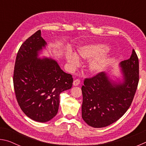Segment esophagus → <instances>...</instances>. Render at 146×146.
Masks as SVG:
<instances>
[{
    "label": "esophagus",
    "instance_id": "34e87169",
    "mask_svg": "<svg viewBox=\"0 0 146 146\" xmlns=\"http://www.w3.org/2000/svg\"><path fill=\"white\" fill-rule=\"evenodd\" d=\"M80 80H79V79H76V80H75L73 81V86H78L79 84H80Z\"/></svg>",
    "mask_w": 146,
    "mask_h": 146
}]
</instances>
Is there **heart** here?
I'll use <instances>...</instances> for the list:
<instances>
[{
  "label": "heart",
  "instance_id": "obj_1",
  "mask_svg": "<svg viewBox=\"0 0 146 146\" xmlns=\"http://www.w3.org/2000/svg\"><path fill=\"white\" fill-rule=\"evenodd\" d=\"M109 46L104 44L99 45L84 46L78 49V53L81 57L85 60H90L91 59L99 57L109 50ZM66 58L68 63L72 68H76L80 64V59L77 55L74 53H69L66 55ZM110 62L108 58H102L91 61L88 65L89 71L91 73H98L104 70Z\"/></svg>",
  "mask_w": 146,
  "mask_h": 146
}]
</instances>
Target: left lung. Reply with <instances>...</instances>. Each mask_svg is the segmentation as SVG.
<instances>
[{"label":"left lung","mask_w":146,"mask_h":146,"mask_svg":"<svg viewBox=\"0 0 146 146\" xmlns=\"http://www.w3.org/2000/svg\"><path fill=\"white\" fill-rule=\"evenodd\" d=\"M122 82L115 83L104 72L86 78L82 86V117L91 127H106L120 118L133 102L139 81V62L135 51L121 62Z\"/></svg>","instance_id":"8db88e82"}]
</instances>
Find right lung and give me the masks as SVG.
<instances>
[{
	"label": "right lung",
	"instance_id": "right-lung-1",
	"mask_svg": "<svg viewBox=\"0 0 146 146\" xmlns=\"http://www.w3.org/2000/svg\"><path fill=\"white\" fill-rule=\"evenodd\" d=\"M46 41L38 30L26 39L17 53L13 73L15 93L20 108L31 119L46 122L55 117L60 94L73 85L72 75L55 60L38 58Z\"/></svg>",
	"mask_w": 146,
	"mask_h": 146
}]
</instances>
